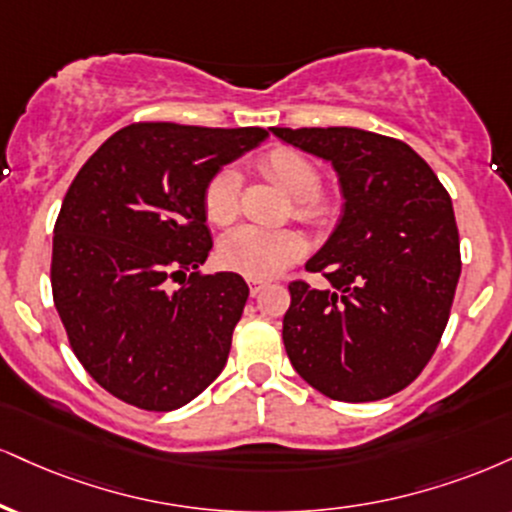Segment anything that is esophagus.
<instances>
[{
  "label": "esophagus",
  "instance_id": "esophagus-1",
  "mask_svg": "<svg viewBox=\"0 0 512 512\" xmlns=\"http://www.w3.org/2000/svg\"><path fill=\"white\" fill-rule=\"evenodd\" d=\"M248 283H250V293L252 295H257L264 286H267V281H264V279H248Z\"/></svg>",
  "mask_w": 512,
  "mask_h": 512
}]
</instances>
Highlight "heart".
Wrapping results in <instances>:
<instances>
[{
    "label": "heart",
    "instance_id": "heart-1",
    "mask_svg": "<svg viewBox=\"0 0 512 512\" xmlns=\"http://www.w3.org/2000/svg\"><path fill=\"white\" fill-rule=\"evenodd\" d=\"M257 171L293 200V217L305 224L329 226L338 214V197L322 190V171L315 159L298 147L276 145L257 157ZM205 217L214 226H229L240 214V176L221 169L209 178L202 195ZM303 233L293 229H255L240 226L219 243V262L248 279H269L305 255Z\"/></svg>",
    "mask_w": 512,
    "mask_h": 512
}]
</instances>
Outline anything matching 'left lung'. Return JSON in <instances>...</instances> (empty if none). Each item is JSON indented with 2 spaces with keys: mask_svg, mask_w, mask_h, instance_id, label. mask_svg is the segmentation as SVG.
<instances>
[{
  "mask_svg": "<svg viewBox=\"0 0 512 512\" xmlns=\"http://www.w3.org/2000/svg\"><path fill=\"white\" fill-rule=\"evenodd\" d=\"M283 143L329 159L343 217L305 264L331 283H288L283 346L312 389L367 403L412 384L439 346L460 279L453 202L424 159L360 128H272Z\"/></svg>",
  "mask_w": 512,
  "mask_h": 512,
  "instance_id": "8db88e82",
  "label": "left lung"
}]
</instances>
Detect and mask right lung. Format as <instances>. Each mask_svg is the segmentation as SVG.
<instances>
[{"label":"right lung","instance_id":"add662e5","mask_svg":"<svg viewBox=\"0 0 512 512\" xmlns=\"http://www.w3.org/2000/svg\"><path fill=\"white\" fill-rule=\"evenodd\" d=\"M267 135L140 121L73 178L54 224L52 298L80 365L123 403L181 408L229 360L248 283L188 272L212 250L209 178Z\"/></svg>","mask_w":512,"mask_h":512}]
</instances>
